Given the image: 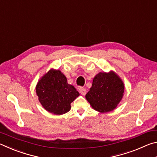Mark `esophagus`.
<instances>
[{
	"label": "esophagus",
	"instance_id": "1",
	"mask_svg": "<svg viewBox=\"0 0 157 157\" xmlns=\"http://www.w3.org/2000/svg\"><path fill=\"white\" fill-rule=\"evenodd\" d=\"M79 92L82 95H85L86 94V90L84 88H83V87H80V88L79 89Z\"/></svg>",
	"mask_w": 157,
	"mask_h": 157
}]
</instances>
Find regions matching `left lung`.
<instances>
[{
	"label": "left lung",
	"instance_id": "obj_1",
	"mask_svg": "<svg viewBox=\"0 0 157 157\" xmlns=\"http://www.w3.org/2000/svg\"><path fill=\"white\" fill-rule=\"evenodd\" d=\"M123 82L113 71L100 72L94 77L86 99L95 111L106 113L113 111L123 96Z\"/></svg>",
	"mask_w": 157,
	"mask_h": 157
}]
</instances>
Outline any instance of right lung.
<instances>
[{
  "mask_svg": "<svg viewBox=\"0 0 157 157\" xmlns=\"http://www.w3.org/2000/svg\"><path fill=\"white\" fill-rule=\"evenodd\" d=\"M36 93L45 109L55 115L70 111L71 103L79 95L75 87L68 84L66 76L55 69H50L39 79Z\"/></svg>",
  "mask_w": 157,
  "mask_h": 157,
  "instance_id": "1",
  "label": "right lung"
}]
</instances>
